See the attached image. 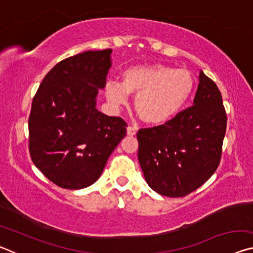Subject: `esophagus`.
Wrapping results in <instances>:
<instances>
[{
	"instance_id": "esophagus-1",
	"label": "esophagus",
	"mask_w": 253,
	"mask_h": 253,
	"mask_svg": "<svg viewBox=\"0 0 253 253\" xmlns=\"http://www.w3.org/2000/svg\"><path fill=\"white\" fill-rule=\"evenodd\" d=\"M127 135L128 136H135L136 135V128L132 126H128L127 127Z\"/></svg>"
}]
</instances>
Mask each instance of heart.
I'll return each instance as SVG.
<instances>
[{
  "mask_svg": "<svg viewBox=\"0 0 253 253\" xmlns=\"http://www.w3.org/2000/svg\"><path fill=\"white\" fill-rule=\"evenodd\" d=\"M193 76L185 69L161 63L130 67L123 72L122 83L108 80L105 96L115 109L135 96L134 108L145 124L158 126L178 115L194 90Z\"/></svg>",
  "mask_w": 253,
  "mask_h": 253,
  "instance_id": "b5f03b06",
  "label": "heart"
}]
</instances>
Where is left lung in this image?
Masks as SVG:
<instances>
[{
  "instance_id": "1",
  "label": "left lung",
  "mask_w": 253,
  "mask_h": 253,
  "mask_svg": "<svg viewBox=\"0 0 253 253\" xmlns=\"http://www.w3.org/2000/svg\"><path fill=\"white\" fill-rule=\"evenodd\" d=\"M225 128L221 92L201 70L193 106L164 125L137 132L138 161L149 187L182 198L203 185L219 166Z\"/></svg>"
}]
</instances>
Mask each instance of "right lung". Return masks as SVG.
<instances>
[{"instance_id": "1", "label": "right lung", "mask_w": 253, "mask_h": 253, "mask_svg": "<svg viewBox=\"0 0 253 253\" xmlns=\"http://www.w3.org/2000/svg\"><path fill=\"white\" fill-rule=\"evenodd\" d=\"M111 49L84 51L57 63L42 80L29 117L34 165L60 187L80 190L100 177L126 135V123L96 108L111 67Z\"/></svg>"}]
</instances>
